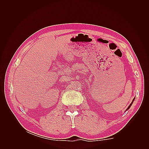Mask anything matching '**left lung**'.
Instances as JSON below:
<instances>
[{
    "label": "left lung",
    "mask_w": 149,
    "mask_h": 149,
    "mask_svg": "<svg viewBox=\"0 0 149 149\" xmlns=\"http://www.w3.org/2000/svg\"><path fill=\"white\" fill-rule=\"evenodd\" d=\"M134 100H132V102H131V104H130V105H129V107H127V109H129V108H130V106H131V105H132V103H133V101H134Z\"/></svg>",
    "instance_id": "1"
}]
</instances>
